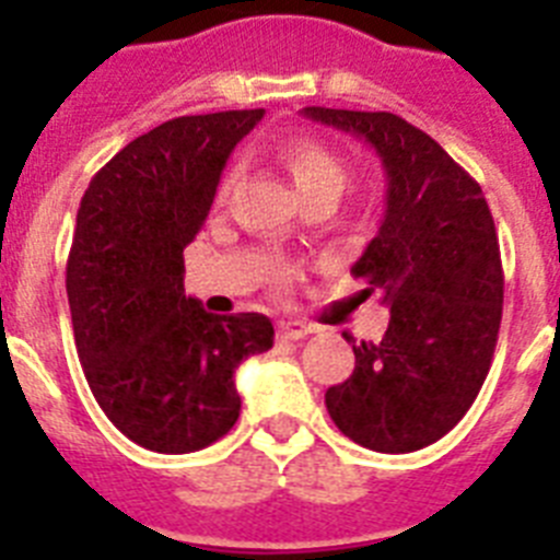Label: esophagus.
I'll use <instances>...</instances> for the list:
<instances>
[{
	"label": "esophagus",
	"mask_w": 560,
	"mask_h": 560,
	"mask_svg": "<svg viewBox=\"0 0 560 560\" xmlns=\"http://www.w3.org/2000/svg\"><path fill=\"white\" fill-rule=\"evenodd\" d=\"M311 334V325L305 323H280L277 325V339H289V341H296V339H305V336Z\"/></svg>",
	"instance_id": "34e87169"
}]
</instances>
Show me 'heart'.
<instances>
[{
    "label": "heart",
    "instance_id": "obj_1",
    "mask_svg": "<svg viewBox=\"0 0 560 560\" xmlns=\"http://www.w3.org/2000/svg\"><path fill=\"white\" fill-rule=\"evenodd\" d=\"M277 156L305 201L314 196H330L336 201L348 185V162L341 160L339 151H334L316 137H289L277 148ZM232 185H235V171H226L219 187L221 199L232 190Z\"/></svg>",
    "mask_w": 560,
    "mask_h": 560
}]
</instances>
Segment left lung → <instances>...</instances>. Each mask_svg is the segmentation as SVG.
Masks as SVG:
<instances>
[{"label": "left lung", "mask_w": 560, "mask_h": 560, "mask_svg": "<svg viewBox=\"0 0 560 560\" xmlns=\"http://www.w3.org/2000/svg\"><path fill=\"white\" fill-rule=\"evenodd\" d=\"M303 114L368 142L387 173L378 235L350 269L389 308L387 334L353 345V375L325 407L359 446L418 452L457 427L491 370L504 296L493 215L482 187L398 114Z\"/></svg>", "instance_id": "obj_1"}]
</instances>
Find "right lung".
<instances>
[{"instance_id":"right-lung-1","label":"right lung","mask_w":560,"mask_h":560,"mask_svg":"<svg viewBox=\"0 0 560 560\" xmlns=\"http://www.w3.org/2000/svg\"><path fill=\"white\" fill-rule=\"evenodd\" d=\"M264 108L176 117L128 142L89 182L67 296L89 389L128 440L160 454L235 427V370L275 345L264 314H207L185 294V246L205 224L232 148Z\"/></svg>"}]
</instances>
